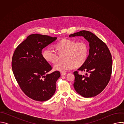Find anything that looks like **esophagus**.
Wrapping results in <instances>:
<instances>
[{
	"label": "esophagus",
	"mask_w": 124,
	"mask_h": 124,
	"mask_svg": "<svg viewBox=\"0 0 124 124\" xmlns=\"http://www.w3.org/2000/svg\"><path fill=\"white\" fill-rule=\"evenodd\" d=\"M67 74H66V73H65V72H61V76H65V75H66Z\"/></svg>",
	"instance_id": "1"
}]
</instances>
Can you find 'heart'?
<instances>
[{"mask_svg": "<svg viewBox=\"0 0 124 124\" xmlns=\"http://www.w3.org/2000/svg\"><path fill=\"white\" fill-rule=\"evenodd\" d=\"M58 54H63V61L57 62L54 65V69L65 72L74 68L75 66H82L86 61L88 55V46L84 41L76 42L74 40L64 39L58 42L55 46ZM43 56L46 61L54 63L58 58L57 52L51 47L45 49Z\"/></svg>", "mask_w": 124, "mask_h": 124, "instance_id": "heart-1", "label": "heart"}]
</instances>
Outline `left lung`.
Wrapping results in <instances>:
<instances>
[{
    "mask_svg": "<svg viewBox=\"0 0 124 124\" xmlns=\"http://www.w3.org/2000/svg\"><path fill=\"white\" fill-rule=\"evenodd\" d=\"M83 36L89 42V54L85 62L78 70L85 72L86 76L75 71L74 87L84 98L95 97L101 93L111 78L112 59L107 45L92 32L82 30L70 34L69 37Z\"/></svg>",
    "mask_w": 124,
    "mask_h": 124,
    "instance_id": "left-lung-1",
    "label": "left lung"
}]
</instances>
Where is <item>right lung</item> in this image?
I'll return each mask as SVG.
<instances>
[{"mask_svg":"<svg viewBox=\"0 0 124 124\" xmlns=\"http://www.w3.org/2000/svg\"><path fill=\"white\" fill-rule=\"evenodd\" d=\"M56 39L47 35L31 34L14 52L12 68L15 78L23 93L35 101H46L55 92L60 73L56 70L45 75L52 67L44 58L42 50Z\"/></svg>","mask_w":124,"mask_h":124,"instance_id":"1","label":"right lung"}]
</instances>
